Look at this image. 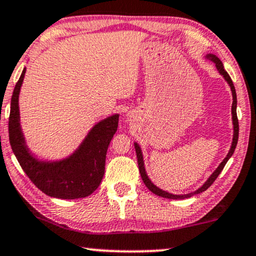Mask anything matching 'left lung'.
<instances>
[{"label":"left lung","instance_id":"left-lung-1","mask_svg":"<svg viewBox=\"0 0 256 256\" xmlns=\"http://www.w3.org/2000/svg\"><path fill=\"white\" fill-rule=\"evenodd\" d=\"M206 59L212 60V62H215L216 64V68L220 72V74L224 78L226 82L229 84V86H230V90H232V125H234V136H232V148L230 150H229L227 157L224 158V160H222V163L220 164L218 166V169H216L214 172L212 174V176L209 177L208 180H206V182L203 184L202 186L198 188V189L196 190V192H190V194H186V195H174V194H170V192H164V190L160 189V188L154 186V183L151 182L150 178L148 177L146 174V171H145V168H144V160H143V154H142V150L140 148H139V145L137 143H134V148H136V154H137V160H138V168H139V172H140V176H142V180H143V182L145 186L150 192H152L154 194V195L157 196H160V197H164V198H171V200H180V198H188V197H192L194 195H197V194H200L203 192H206L208 188L212 186V183L215 182V180L218 178V174H221V171L223 170V168H224L226 164H227V162L229 160V158L232 156V154H234L235 151V148H236V144H238V114H236V105H238V99H236V92H235V87H234V84H232L230 76H229V74L226 72L224 67H223V64L222 61L218 59V56H214V54H206Z\"/></svg>","mask_w":256,"mask_h":256}]
</instances>
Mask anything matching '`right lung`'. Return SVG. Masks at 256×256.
I'll use <instances>...</instances> for the list:
<instances>
[{"label": "right lung", "instance_id": "1", "mask_svg": "<svg viewBox=\"0 0 256 256\" xmlns=\"http://www.w3.org/2000/svg\"><path fill=\"white\" fill-rule=\"evenodd\" d=\"M26 68L16 82L9 114V142L12 152L29 180L42 192L62 200L82 198L90 195L102 183L105 172L106 152L117 132L119 114L99 122L68 158L58 162H42L33 157L24 142L20 126L18 94Z\"/></svg>", "mask_w": 256, "mask_h": 256}]
</instances>
